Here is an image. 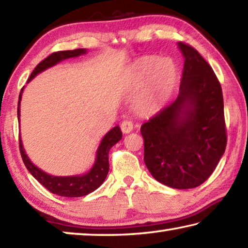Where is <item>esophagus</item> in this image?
I'll return each instance as SVG.
<instances>
[{
    "mask_svg": "<svg viewBox=\"0 0 248 248\" xmlns=\"http://www.w3.org/2000/svg\"><path fill=\"white\" fill-rule=\"evenodd\" d=\"M120 128H121V131H123L124 133L131 132L132 130H133V124H132V121H130V120H128V119L124 120L123 123H121V124H120Z\"/></svg>",
    "mask_w": 248,
    "mask_h": 248,
    "instance_id": "obj_1",
    "label": "esophagus"
}]
</instances>
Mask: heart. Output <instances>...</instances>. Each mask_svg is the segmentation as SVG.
I'll return each instance as SVG.
<instances>
[{
	"mask_svg": "<svg viewBox=\"0 0 248 248\" xmlns=\"http://www.w3.org/2000/svg\"><path fill=\"white\" fill-rule=\"evenodd\" d=\"M176 79V68L170 59L144 57L140 59L128 77L132 91L144 89L140 95L139 106L145 110H156L170 97Z\"/></svg>",
	"mask_w": 248,
	"mask_h": 248,
	"instance_id": "heart-1",
	"label": "heart"
}]
</instances>
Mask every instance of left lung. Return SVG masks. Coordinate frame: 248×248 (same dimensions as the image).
<instances>
[{
  "mask_svg": "<svg viewBox=\"0 0 248 248\" xmlns=\"http://www.w3.org/2000/svg\"><path fill=\"white\" fill-rule=\"evenodd\" d=\"M185 62L179 95L141 125L144 163L157 182L176 189L200 186L226 148L221 84L210 64L179 43Z\"/></svg>",
  "mask_w": 248,
  "mask_h": 248,
  "instance_id": "1",
  "label": "left lung"
}]
</instances>
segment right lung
I'll use <instances>...</instances> for the list:
<instances>
[{"label":"right lung","mask_w":248,"mask_h":248,"mask_svg":"<svg viewBox=\"0 0 248 248\" xmlns=\"http://www.w3.org/2000/svg\"><path fill=\"white\" fill-rule=\"evenodd\" d=\"M86 53L85 49H75V50H66V51H57L53 52L44 59L40 63L37 64L35 70L32 71L31 77H29L28 81L36 77L37 74L43 72L46 69L50 68L57 64L64 59L78 57L81 54ZM22 91L19 93L18 97V107H17V117L19 118V104L20 99H22ZM123 138V133H121L120 128L117 127L112 128L106 136L103 138L102 142L98 146L97 154H96V161L94 166L89 173L81 176H69V177H58V176H52L44 170L38 169L36 165H33L31 159L28 158L27 154L25 153V150L23 148L22 140L19 138V151L20 155H22L23 162L26 169L28 170L33 177H35L38 182L43 185L45 188L52 192L54 195L61 196V197H82L86 196L93 192L94 190L104 183L105 178L107 177L108 170H109V162H108V154L109 151L114 146L117 142L121 140Z\"/></svg>","instance_id":"1"}]
</instances>
